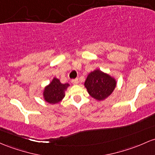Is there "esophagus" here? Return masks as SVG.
<instances>
[{
	"label": "esophagus",
	"mask_w": 155,
	"mask_h": 155,
	"mask_svg": "<svg viewBox=\"0 0 155 155\" xmlns=\"http://www.w3.org/2000/svg\"><path fill=\"white\" fill-rule=\"evenodd\" d=\"M71 82H72L74 84H79V79H72Z\"/></svg>",
	"instance_id": "34e87169"
}]
</instances>
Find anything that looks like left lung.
<instances>
[{
    "instance_id": "8db88e82",
    "label": "left lung",
    "mask_w": 155,
    "mask_h": 155,
    "mask_svg": "<svg viewBox=\"0 0 155 155\" xmlns=\"http://www.w3.org/2000/svg\"><path fill=\"white\" fill-rule=\"evenodd\" d=\"M84 86L93 98L101 101L113 93L116 86V81L110 75L96 70L88 75Z\"/></svg>"
}]
</instances>
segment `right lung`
<instances>
[{"label": "right lung", "mask_w": 155, "mask_h": 155, "mask_svg": "<svg viewBox=\"0 0 155 155\" xmlns=\"http://www.w3.org/2000/svg\"><path fill=\"white\" fill-rule=\"evenodd\" d=\"M69 84H62L57 78H54L51 82L45 88L43 96L45 100L50 104L59 103L64 97V91Z\"/></svg>", "instance_id": "1"}]
</instances>
